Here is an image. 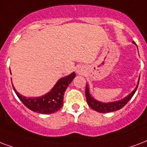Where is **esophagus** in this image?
<instances>
[{"label": "esophagus", "instance_id": "esophagus-1", "mask_svg": "<svg viewBox=\"0 0 147 147\" xmlns=\"http://www.w3.org/2000/svg\"><path fill=\"white\" fill-rule=\"evenodd\" d=\"M84 67L83 66H77V68H76V73H78V74H79V75H82V74H83V72H84V71H85V70H84Z\"/></svg>", "mask_w": 147, "mask_h": 147}]
</instances>
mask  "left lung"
<instances>
[{
	"instance_id": "obj_1",
	"label": "left lung",
	"mask_w": 147,
	"mask_h": 147,
	"mask_svg": "<svg viewBox=\"0 0 147 147\" xmlns=\"http://www.w3.org/2000/svg\"><path fill=\"white\" fill-rule=\"evenodd\" d=\"M133 43L134 45H136V43L133 41ZM140 79V78H139ZM139 81L137 82V86L135 88V89L133 90L131 93H129L127 96H126L125 98H122L120 100L114 101V102H102L100 101H98L95 99V98L92 96L90 91H89V87H88V84H86V97L87 103L90 107H91L93 110L101 113H112V112H115L119 109H120L125 106L129 101L130 100L131 98L133 97L134 93L136 92L137 87L139 85Z\"/></svg>"
}]
</instances>
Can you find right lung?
Listing matches in <instances>:
<instances>
[{
    "instance_id": "add662e5",
    "label": "right lung",
    "mask_w": 147,
    "mask_h": 147,
    "mask_svg": "<svg viewBox=\"0 0 147 147\" xmlns=\"http://www.w3.org/2000/svg\"><path fill=\"white\" fill-rule=\"evenodd\" d=\"M76 77V73L62 77L51 88V91L44 96L38 97H26L17 92L12 84L15 93L19 99L27 108L33 112L41 114H51L59 111L63 106V98L65 91Z\"/></svg>"
}]
</instances>
